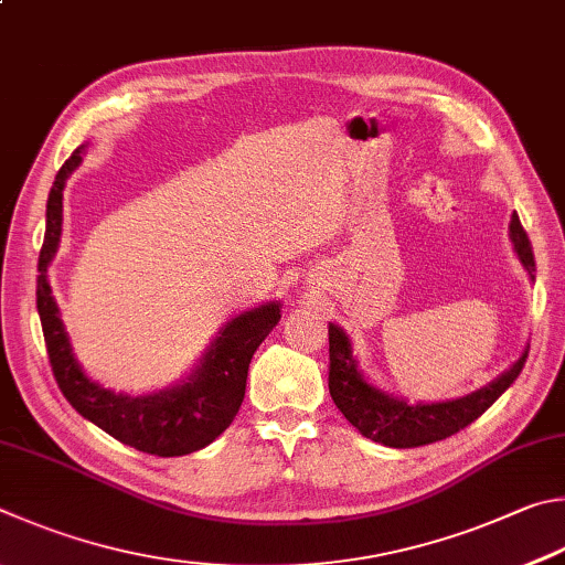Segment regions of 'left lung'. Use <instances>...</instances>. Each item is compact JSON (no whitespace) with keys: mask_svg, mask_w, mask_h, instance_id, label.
Instances as JSON below:
<instances>
[{"mask_svg":"<svg viewBox=\"0 0 565 565\" xmlns=\"http://www.w3.org/2000/svg\"><path fill=\"white\" fill-rule=\"evenodd\" d=\"M509 232L521 264L526 266L533 279L536 262H533L531 242L526 237V230L521 227L516 212L511 214ZM526 355L529 351L521 353L519 361L504 375H499L494 383L467 397L435 405H407L403 399L390 397L363 381V375L355 367L351 341H348L341 328L331 323L328 326V361H331V365H328V390H331L335 407L363 437L397 449L423 447L457 435L459 429H465L477 417L484 415L497 403L499 395L516 381L521 367L526 363Z\"/></svg>","mask_w":565,"mask_h":565,"instance_id":"1","label":"left lung"}]
</instances>
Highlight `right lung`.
<instances>
[{
    "label": "right lung",
    "instance_id": "1",
    "mask_svg": "<svg viewBox=\"0 0 565 565\" xmlns=\"http://www.w3.org/2000/svg\"><path fill=\"white\" fill-rule=\"evenodd\" d=\"M84 150L86 146L74 150V156L58 170L54 188L49 192L46 234L39 254L36 309L51 371H54L58 390L71 407L110 437H116L118 443L158 457L198 452L214 437H220L232 425L234 415L239 413L244 390H247L252 355L264 338L271 333V328L279 323L281 309L279 303H266L232 318L214 338L207 355L202 358V365L178 387L142 397H128L90 383L71 353V343L46 276L49 262L54 259L61 237L64 182L81 162Z\"/></svg>",
    "mask_w": 565,
    "mask_h": 565
}]
</instances>
